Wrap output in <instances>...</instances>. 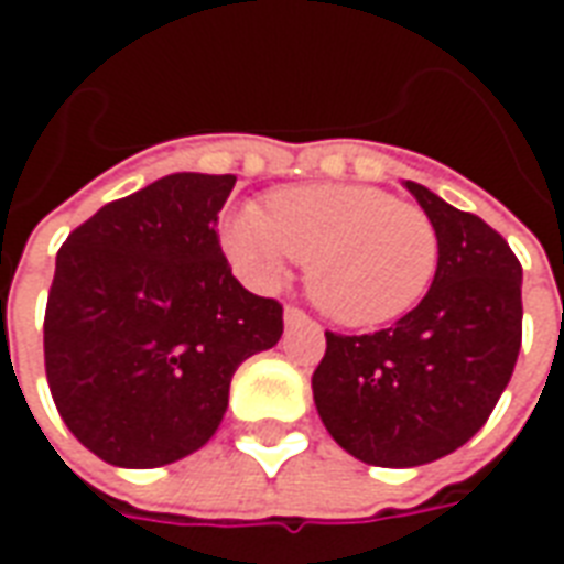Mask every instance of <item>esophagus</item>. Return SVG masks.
<instances>
[{
    "label": "esophagus",
    "mask_w": 564,
    "mask_h": 564,
    "mask_svg": "<svg viewBox=\"0 0 564 564\" xmlns=\"http://www.w3.org/2000/svg\"><path fill=\"white\" fill-rule=\"evenodd\" d=\"M305 311H299V307H286V311H283V323H286V326H299V323H305Z\"/></svg>",
    "instance_id": "obj_1"
}]
</instances>
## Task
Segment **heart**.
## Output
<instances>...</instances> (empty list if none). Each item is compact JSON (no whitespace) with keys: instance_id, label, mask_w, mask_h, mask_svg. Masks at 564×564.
Here are the masks:
<instances>
[{"instance_id":"1","label":"heart","mask_w":564,"mask_h":564,"mask_svg":"<svg viewBox=\"0 0 564 564\" xmlns=\"http://www.w3.org/2000/svg\"><path fill=\"white\" fill-rule=\"evenodd\" d=\"M223 247L253 286H278L305 262L311 302L341 326L368 329L408 314L435 281L441 245L429 214L378 186H283L223 223Z\"/></svg>"}]
</instances>
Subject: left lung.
Returning <instances> with one entry per match:
<instances>
[{"label": "left lung", "mask_w": 564, "mask_h": 564, "mask_svg": "<svg viewBox=\"0 0 564 564\" xmlns=\"http://www.w3.org/2000/svg\"><path fill=\"white\" fill-rule=\"evenodd\" d=\"M404 186L437 229L435 281L390 329L326 332L311 378L329 435L380 468H416L471 441L508 387L522 341V265L508 241L423 184Z\"/></svg>", "instance_id": "1"}]
</instances>
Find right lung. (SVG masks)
Here are the masks:
<instances>
[{
  "mask_svg": "<svg viewBox=\"0 0 564 564\" xmlns=\"http://www.w3.org/2000/svg\"><path fill=\"white\" fill-rule=\"evenodd\" d=\"M235 174L177 172L108 202L56 253L44 368L68 432L117 468L205 447L283 307L232 278L214 232Z\"/></svg>",
  "mask_w": 564,
  "mask_h": 564,
  "instance_id": "add662e5",
  "label": "right lung"
}]
</instances>
